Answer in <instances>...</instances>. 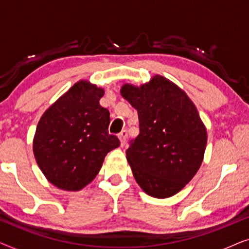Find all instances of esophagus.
Wrapping results in <instances>:
<instances>
[{
    "instance_id": "obj_1",
    "label": "esophagus",
    "mask_w": 249,
    "mask_h": 249,
    "mask_svg": "<svg viewBox=\"0 0 249 249\" xmlns=\"http://www.w3.org/2000/svg\"><path fill=\"white\" fill-rule=\"evenodd\" d=\"M119 139H120V144H121V147H124L125 145V142H127V137H128V134H127V130H122L120 134H119Z\"/></svg>"
}]
</instances>
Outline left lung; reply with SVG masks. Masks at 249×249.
<instances>
[{"label":"left lung","mask_w":249,"mask_h":249,"mask_svg":"<svg viewBox=\"0 0 249 249\" xmlns=\"http://www.w3.org/2000/svg\"><path fill=\"white\" fill-rule=\"evenodd\" d=\"M120 93L138 112L139 135L125 151L136 181L155 198L176 195L198 171L206 148L195 104L160 74L141 86L124 84Z\"/></svg>","instance_id":"left-lung-1"}]
</instances>
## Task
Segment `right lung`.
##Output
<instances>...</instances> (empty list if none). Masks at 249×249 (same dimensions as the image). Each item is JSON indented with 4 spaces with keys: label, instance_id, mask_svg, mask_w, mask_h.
<instances>
[{
    "label": "right lung",
    "instance_id": "obj_1",
    "mask_svg": "<svg viewBox=\"0 0 249 249\" xmlns=\"http://www.w3.org/2000/svg\"><path fill=\"white\" fill-rule=\"evenodd\" d=\"M103 95V88L79 80L39 119L33 152L40 171L59 189H83L100 172L107 153L120 146L108 135L110 112L100 105Z\"/></svg>",
    "mask_w": 249,
    "mask_h": 249
}]
</instances>
